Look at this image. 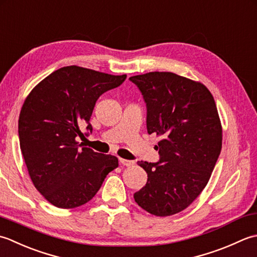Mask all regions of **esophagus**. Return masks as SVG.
<instances>
[{"instance_id": "34e87169", "label": "esophagus", "mask_w": 257, "mask_h": 257, "mask_svg": "<svg viewBox=\"0 0 257 257\" xmlns=\"http://www.w3.org/2000/svg\"><path fill=\"white\" fill-rule=\"evenodd\" d=\"M119 164H122L124 166H132L134 164L133 161H128V160H124V159H118Z\"/></svg>"}]
</instances>
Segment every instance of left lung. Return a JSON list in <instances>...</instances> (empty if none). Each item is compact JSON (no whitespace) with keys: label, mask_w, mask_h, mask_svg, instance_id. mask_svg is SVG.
<instances>
[{"label":"left lung","mask_w":257,"mask_h":257,"mask_svg":"<svg viewBox=\"0 0 257 257\" xmlns=\"http://www.w3.org/2000/svg\"><path fill=\"white\" fill-rule=\"evenodd\" d=\"M146 103L148 133L163 136L160 161L139 162L148 182L134 194L139 206L156 216L185 209L201 194L222 149V125L205 85L171 72L131 76Z\"/></svg>","instance_id":"1"}]
</instances>
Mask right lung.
Instances as JSON below:
<instances>
[{"instance_id":"1","label":"right lung","mask_w":257,"mask_h":257,"mask_svg":"<svg viewBox=\"0 0 257 257\" xmlns=\"http://www.w3.org/2000/svg\"><path fill=\"white\" fill-rule=\"evenodd\" d=\"M125 78L64 66L41 81L24 101L20 148L36 190L54 206L74 208L91 201L118 166L117 158L81 148L77 139L92 133L90 118L97 98Z\"/></svg>"}]
</instances>
